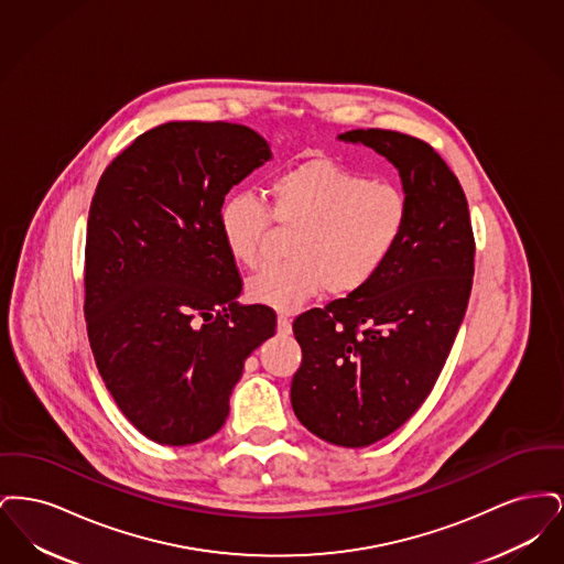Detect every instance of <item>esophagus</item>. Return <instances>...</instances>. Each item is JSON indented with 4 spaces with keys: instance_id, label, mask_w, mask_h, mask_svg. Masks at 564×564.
<instances>
[{
    "instance_id": "1",
    "label": "esophagus",
    "mask_w": 564,
    "mask_h": 564,
    "mask_svg": "<svg viewBox=\"0 0 564 564\" xmlns=\"http://www.w3.org/2000/svg\"><path fill=\"white\" fill-rule=\"evenodd\" d=\"M276 322H279V332L281 334H290L292 332V323H290V317L285 313H279Z\"/></svg>"
}]
</instances>
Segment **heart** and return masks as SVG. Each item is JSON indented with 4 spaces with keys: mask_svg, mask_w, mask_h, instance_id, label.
Here are the masks:
<instances>
[{
    "mask_svg": "<svg viewBox=\"0 0 564 564\" xmlns=\"http://www.w3.org/2000/svg\"><path fill=\"white\" fill-rule=\"evenodd\" d=\"M272 224L292 235L285 264L247 283L256 302L297 308L325 288L332 295L366 288L395 253L408 224V196L391 180H370L340 162H300L270 180L267 203L249 192L221 200L217 226L230 258L256 269Z\"/></svg>",
    "mask_w": 564,
    "mask_h": 564,
    "instance_id": "heart-1",
    "label": "heart"
}]
</instances>
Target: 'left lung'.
Masks as SVG:
<instances>
[{
	"mask_svg": "<svg viewBox=\"0 0 564 564\" xmlns=\"http://www.w3.org/2000/svg\"><path fill=\"white\" fill-rule=\"evenodd\" d=\"M340 139L400 169L408 224L366 288L295 317L302 364L292 405L317 437L364 448L400 430L427 400L465 317L476 241L465 192L427 141L384 129Z\"/></svg>",
	"mask_w": 564,
	"mask_h": 564,
	"instance_id": "8db88e82",
	"label": "left lung"
}]
</instances>
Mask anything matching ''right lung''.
<instances>
[{"mask_svg": "<svg viewBox=\"0 0 564 564\" xmlns=\"http://www.w3.org/2000/svg\"><path fill=\"white\" fill-rule=\"evenodd\" d=\"M270 159L230 122H166L109 162L88 212L84 317L113 402L156 444L212 437L249 352L276 329L267 304L241 306L242 279L217 212Z\"/></svg>", "mask_w": 564, "mask_h": 564, "instance_id": "right-lung-1", "label": "right lung"}]
</instances>
